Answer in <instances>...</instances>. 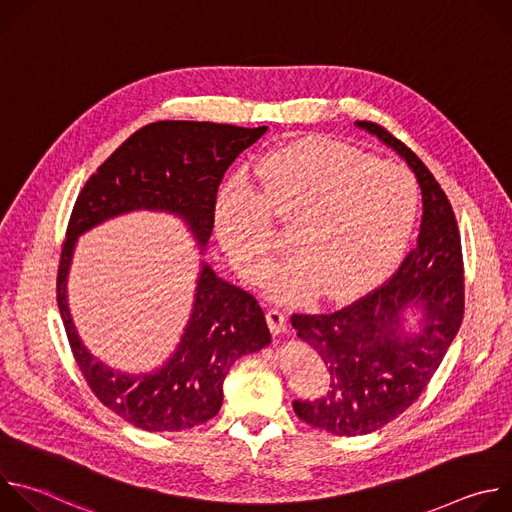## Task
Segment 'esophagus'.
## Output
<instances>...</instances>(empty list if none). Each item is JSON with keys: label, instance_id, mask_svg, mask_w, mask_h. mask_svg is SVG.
I'll return each instance as SVG.
<instances>
[{"label": "esophagus", "instance_id": "1", "mask_svg": "<svg viewBox=\"0 0 512 512\" xmlns=\"http://www.w3.org/2000/svg\"><path fill=\"white\" fill-rule=\"evenodd\" d=\"M267 326L271 330V334H281L287 330V316L279 310H269L267 312Z\"/></svg>", "mask_w": 512, "mask_h": 512}]
</instances>
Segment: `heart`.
I'll return each mask as SVG.
<instances>
[{"mask_svg": "<svg viewBox=\"0 0 512 512\" xmlns=\"http://www.w3.org/2000/svg\"><path fill=\"white\" fill-rule=\"evenodd\" d=\"M417 210L419 190L405 168L338 141L300 139L265 154L249 188L221 192L214 233L235 271L253 281L275 251L271 221L287 227L291 255L265 271V294L302 302L322 289L346 300L397 263Z\"/></svg>", "mask_w": 512, "mask_h": 512, "instance_id": "1", "label": "heart"}]
</instances>
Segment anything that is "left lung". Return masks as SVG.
Instances as JSON below:
<instances>
[{
  "instance_id": "1",
  "label": "left lung",
  "mask_w": 512,
  "mask_h": 512,
  "mask_svg": "<svg viewBox=\"0 0 512 512\" xmlns=\"http://www.w3.org/2000/svg\"><path fill=\"white\" fill-rule=\"evenodd\" d=\"M354 125L407 162L421 188L423 216L413 251L385 285L332 314L291 316L330 373L328 391L294 401V411L334 435L371 433L401 415L442 364L464 318L462 243L446 192L387 129L371 121Z\"/></svg>"
}]
</instances>
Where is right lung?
<instances>
[{
  "label": "right lung",
  "instance_id": "right-lung-1",
  "mask_svg": "<svg viewBox=\"0 0 512 512\" xmlns=\"http://www.w3.org/2000/svg\"><path fill=\"white\" fill-rule=\"evenodd\" d=\"M265 131L267 125L150 123L99 166L72 208L56 281L60 318L93 393L139 429L180 431L212 419L223 405V383L235 360L267 346L271 334L257 300L200 259L190 318L168 360L143 373L109 367L83 344L68 310V273L79 237L129 212H164L180 218L204 255L218 184Z\"/></svg>",
  "mask_w": 512,
  "mask_h": 512
}]
</instances>
